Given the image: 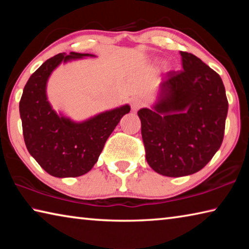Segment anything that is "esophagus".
I'll return each instance as SVG.
<instances>
[{"label":"esophagus","mask_w":249,"mask_h":249,"mask_svg":"<svg viewBox=\"0 0 249 249\" xmlns=\"http://www.w3.org/2000/svg\"><path fill=\"white\" fill-rule=\"evenodd\" d=\"M144 102H142V100L140 98H134L132 100V102H130V105H132V109L133 111H137V109H140Z\"/></svg>","instance_id":"obj_1"}]
</instances>
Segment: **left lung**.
Here are the masks:
<instances>
[{
    "label": "left lung",
    "mask_w": 249,
    "mask_h": 249,
    "mask_svg": "<svg viewBox=\"0 0 249 249\" xmlns=\"http://www.w3.org/2000/svg\"><path fill=\"white\" fill-rule=\"evenodd\" d=\"M180 54L183 70L161 78L153 107L137 112L147 162L167 177L196 174L213 158L229 109L220 75L195 54Z\"/></svg>",
    "instance_id": "obj_1"
}]
</instances>
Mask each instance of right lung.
Segmentation results:
<instances>
[{
  "instance_id": "obj_1",
  "label": "right lung",
  "mask_w": 249,
  "mask_h": 249,
  "mask_svg": "<svg viewBox=\"0 0 249 249\" xmlns=\"http://www.w3.org/2000/svg\"><path fill=\"white\" fill-rule=\"evenodd\" d=\"M86 57L95 56L62 53L46 60L28 79L19 102L28 153L46 172L57 178H73L89 172L109 135L130 111L125 104L81 122L54 111L47 98V82L53 71L61 64Z\"/></svg>"
}]
</instances>
